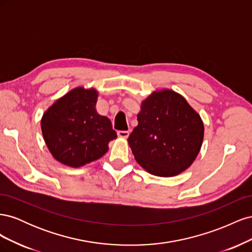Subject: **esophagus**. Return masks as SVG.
<instances>
[{
  "label": "esophagus",
  "mask_w": 252,
  "mask_h": 252,
  "mask_svg": "<svg viewBox=\"0 0 252 252\" xmlns=\"http://www.w3.org/2000/svg\"><path fill=\"white\" fill-rule=\"evenodd\" d=\"M118 136H119V138H122V139H127L129 136V131L120 130V131H118Z\"/></svg>",
  "instance_id": "34e87169"
}]
</instances>
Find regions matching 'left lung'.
<instances>
[{
	"label": "left lung",
	"mask_w": 252,
	"mask_h": 252,
	"mask_svg": "<svg viewBox=\"0 0 252 252\" xmlns=\"http://www.w3.org/2000/svg\"><path fill=\"white\" fill-rule=\"evenodd\" d=\"M139 124L128 138L135 161L158 177H174L186 170L199 155L203 121L181 94L155 91L143 101Z\"/></svg>",
	"instance_id": "left-lung-1"
}]
</instances>
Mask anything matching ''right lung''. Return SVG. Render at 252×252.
<instances>
[{
	"mask_svg": "<svg viewBox=\"0 0 252 252\" xmlns=\"http://www.w3.org/2000/svg\"><path fill=\"white\" fill-rule=\"evenodd\" d=\"M95 89L74 88L43 114V138L57 161L81 167L102 158L117 138L111 122L95 110Z\"/></svg>",
	"mask_w": 252,
	"mask_h": 252,
	"instance_id": "right-lung-1",
	"label": "right lung"
}]
</instances>
